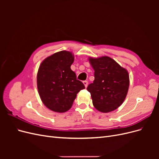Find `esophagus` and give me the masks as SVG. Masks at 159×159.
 Listing matches in <instances>:
<instances>
[{"label": "esophagus", "mask_w": 159, "mask_h": 159, "mask_svg": "<svg viewBox=\"0 0 159 159\" xmlns=\"http://www.w3.org/2000/svg\"><path fill=\"white\" fill-rule=\"evenodd\" d=\"M83 83H84V85H85V88H87V87H88V81H84Z\"/></svg>", "instance_id": "esophagus-1"}]
</instances>
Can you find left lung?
<instances>
[{
  "label": "left lung",
  "mask_w": 159,
  "mask_h": 159,
  "mask_svg": "<svg viewBox=\"0 0 159 159\" xmlns=\"http://www.w3.org/2000/svg\"><path fill=\"white\" fill-rule=\"evenodd\" d=\"M89 61L95 71L93 82L87 88L93 106L102 113L113 111L123 103L127 96L128 71L108 56L89 57Z\"/></svg>",
  "instance_id": "1"
}]
</instances>
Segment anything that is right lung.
Segmentation results:
<instances>
[{"mask_svg":"<svg viewBox=\"0 0 159 159\" xmlns=\"http://www.w3.org/2000/svg\"><path fill=\"white\" fill-rule=\"evenodd\" d=\"M74 55L60 51L46 57L38 71L37 86L46 107L55 112L64 113L72 106L77 94L85 88L70 68Z\"/></svg>","mask_w":159,"mask_h":159,"instance_id":"right-lung-1","label":"right lung"}]
</instances>
